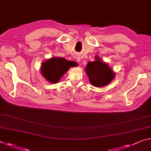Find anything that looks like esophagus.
<instances>
[{
  "instance_id": "34e87169",
  "label": "esophagus",
  "mask_w": 151,
  "mask_h": 151,
  "mask_svg": "<svg viewBox=\"0 0 151 151\" xmlns=\"http://www.w3.org/2000/svg\"><path fill=\"white\" fill-rule=\"evenodd\" d=\"M76 60H77V61L78 62V63L81 61V58H79V57H76Z\"/></svg>"
}]
</instances>
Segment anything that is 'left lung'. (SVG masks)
<instances>
[{"mask_svg":"<svg viewBox=\"0 0 151 151\" xmlns=\"http://www.w3.org/2000/svg\"><path fill=\"white\" fill-rule=\"evenodd\" d=\"M94 62H89L86 66L85 72L89 78L91 84L96 87H104L111 82L115 77V73L108 64L103 63L97 56Z\"/></svg>","mask_w":151,"mask_h":151,"instance_id":"left-lung-1","label":"left lung"}]
</instances>
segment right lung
<instances>
[{"label":"right lung","instance_id":"right-lung-1","mask_svg":"<svg viewBox=\"0 0 151 151\" xmlns=\"http://www.w3.org/2000/svg\"><path fill=\"white\" fill-rule=\"evenodd\" d=\"M76 63L64 58H52L43 63L41 72L44 77L51 83H56L70 67L76 66Z\"/></svg>","mask_w":151,"mask_h":151}]
</instances>
